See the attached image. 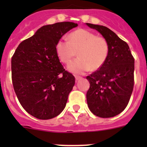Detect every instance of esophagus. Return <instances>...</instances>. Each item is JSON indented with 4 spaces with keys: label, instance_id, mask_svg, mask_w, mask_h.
<instances>
[{
    "label": "esophagus",
    "instance_id": "1",
    "mask_svg": "<svg viewBox=\"0 0 147 147\" xmlns=\"http://www.w3.org/2000/svg\"><path fill=\"white\" fill-rule=\"evenodd\" d=\"M75 79H76V81H78V80H80V79H82V76H75Z\"/></svg>",
    "mask_w": 147,
    "mask_h": 147
}]
</instances>
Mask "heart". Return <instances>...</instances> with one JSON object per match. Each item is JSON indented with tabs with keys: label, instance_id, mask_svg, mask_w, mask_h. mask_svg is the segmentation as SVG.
<instances>
[{
	"label": "heart",
	"instance_id": "b5f03b06",
	"mask_svg": "<svg viewBox=\"0 0 147 147\" xmlns=\"http://www.w3.org/2000/svg\"><path fill=\"white\" fill-rule=\"evenodd\" d=\"M56 51L61 62L65 64L69 63L78 52L79 58L71 62L67 67L73 73L83 74L90 69L101 68L107 61L110 47L104 37L79 28L70 34L69 40H59L56 44Z\"/></svg>",
	"mask_w": 147,
	"mask_h": 147
}]
</instances>
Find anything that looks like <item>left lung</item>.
<instances>
[{
    "label": "left lung",
    "instance_id": "obj_1",
    "mask_svg": "<svg viewBox=\"0 0 147 147\" xmlns=\"http://www.w3.org/2000/svg\"><path fill=\"white\" fill-rule=\"evenodd\" d=\"M107 40L110 51L103 66L87 76L90 88L87 102L90 110L101 118H110L127 106L134 87L135 59L129 45L103 26L86 23Z\"/></svg>",
    "mask_w": 147,
    "mask_h": 147
}]
</instances>
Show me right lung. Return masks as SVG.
<instances>
[{
  "label": "right lung",
  "mask_w": 147,
  "mask_h": 147,
  "mask_svg": "<svg viewBox=\"0 0 147 147\" xmlns=\"http://www.w3.org/2000/svg\"><path fill=\"white\" fill-rule=\"evenodd\" d=\"M77 26L72 22L44 26L20 42L13 54V88L22 107L34 117L53 119L65 107L75 77L59 62L56 44Z\"/></svg>",
  "instance_id": "add662e5"
}]
</instances>
